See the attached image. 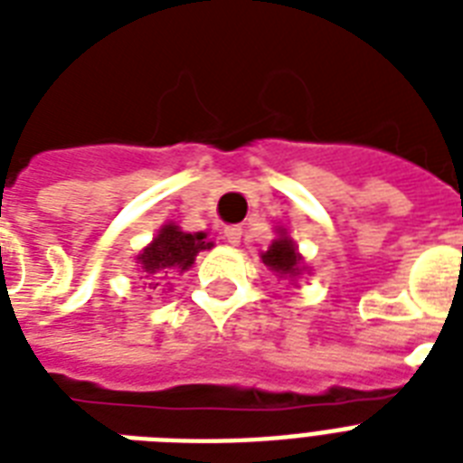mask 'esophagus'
Instances as JSON below:
<instances>
[{"instance_id": "obj_1", "label": "esophagus", "mask_w": 463, "mask_h": 463, "mask_svg": "<svg viewBox=\"0 0 463 463\" xmlns=\"http://www.w3.org/2000/svg\"><path fill=\"white\" fill-rule=\"evenodd\" d=\"M240 238H242V228L240 225H228L223 231V240L228 245H240Z\"/></svg>"}]
</instances>
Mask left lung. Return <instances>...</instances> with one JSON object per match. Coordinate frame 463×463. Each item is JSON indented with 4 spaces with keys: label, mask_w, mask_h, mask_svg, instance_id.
Returning <instances> with one entry per match:
<instances>
[{
    "label": "left lung",
    "mask_w": 463,
    "mask_h": 463,
    "mask_svg": "<svg viewBox=\"0 0 463 463\" xmlns=\"http://www.w3.org/2000/svg\"><path fill=\"white\" fill-rule=\"evenodd\" d=\"M261 261L267 264L274 274H279L281 279H296L300 271H303V257L298 252L296 242L281 232L279 238L271 242L267 252H261Z\"/></svg>",
    "instance_id": "left-lung-1"
}]
</instances>
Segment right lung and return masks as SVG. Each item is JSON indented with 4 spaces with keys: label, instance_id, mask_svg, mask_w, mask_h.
Returning a JSON list of instances; mask_svg holds the SVG:
<instances>
[{
    "label": "right lung",
    "instance_id": "1",
    "mask_svg": "<svg viewBox=\"0 0 463 463\" xmlns=\"http://www.w3.org/2000/svg\"><path fill=\"white\" fill-rule=\"evenodd\" d=\"M213 242H206V232H184L175 223H165L154 238V242L144 247L137 257L141 271L151 281H163L170 274H182L194 264V257L202 250H211ZM158 286V283H148Z\"/></svg>",
    "mask_w": 463,
    "mask_h": 463
}]
</instances>
